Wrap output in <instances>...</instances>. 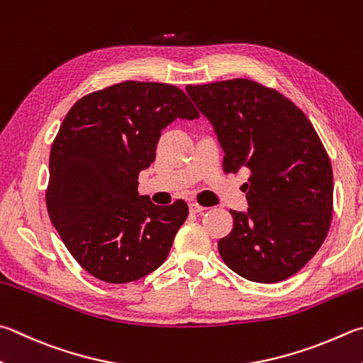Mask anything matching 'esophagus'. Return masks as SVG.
<instances>
[{
	"label": "esophagus",
	"instance_id": "esophagus-1",
	"mask_svg": "<svg viewBox=\"0 0 363 363\" xmlns=\"http://www.w3.org/2000/svg\"><path fill=\"white\" fill-rule=\"evenodd\" d=\"M189 209H190V213H192V214H199V213H203V211L206 208L201 206V204H199V203L192 201V203H189Z\"/></svg>",
	"mask_w": 363,
	"mask_h": 363
}]
</instances>
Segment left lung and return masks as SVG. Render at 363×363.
I'll use <instances>...</instances> for the list:
<instances>
[{
	"instance_id": "1",
	"label": "left lung",
	"mask_w": 363,
	"mask_h": 363,
	"mask_svg": "<svg viewBox=\"0 0 363 363\" xmlns=\"http://www.w3.org/2000/svg\"><path fill=\"white\" fill-rule=\"evenodd\" d=\"M223 149V171H250L247 213L230 211L233 228L219 240L225 265L263 284L306 265L332 222L333 173L328 154L300 108L250 79L187 85Z\"/></svg>"
}]
</instances>
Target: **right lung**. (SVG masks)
<instances>
[{
  "label": "right lung",
  "mask_w": 363,
  "mask_h": 363,
  "mask_svg": "<svg viewBox=\"0 0 363 363\" xmlns=\"http://www.w3.org/2000/svg\"><path fill=\"white\" fill-rule=\"evenodd\" d=\"M200 114L181 89L125 81L74 103L52 143L49 217L85 272L125 284L159 268L187 203L157 206L138 194V176L155 160L162 130Z\"/></svg>",
  "instance_id": "add662e5"
}]
</instances>
